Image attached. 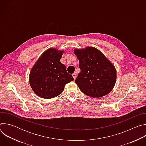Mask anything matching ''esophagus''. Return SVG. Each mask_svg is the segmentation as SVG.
<instances>
[{"label": "esophagus", "instance_id": "obj_1", "mask_svg": "<svg viewBox=\"0 0 146 146\" xmlns=\"http://www.w3.org/2000/svg\"><path fill=\"white\" fill-rule=\"evenodd\" d=\"M72 76H73V78H74V79L75 80V79L76 78V77H77L76 74V73H73V74H72Z\"/></svg>", "mask_w": 146, "mask_h": 146}]
</instances>
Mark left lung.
<instances>
[{"label":"left lung","instance_id":"1","mask_svg":"<svg viewBox=\"0 0 146 146\" xmlns=\"http://www.w3.org/2000/svg\"><path fill=\"white\" fill-rule=\"evenodd\" d=\"M80 72L75 82L84 94L99 98L113 90L116 81L114 66L99 50L94 47L75 50Z\"/></svg>","mask_w":146,"mask_h":146}]
</instances>
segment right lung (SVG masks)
I'll use <instances>...</instances> for the list:
<instances>
[{
	"mask_svg": "<svg viewBox=\"0 0 146 146\" xmlns=\"http://www.w3.org/2000/svg\"><path fill=\"white\" fill-rule=\"evenodd\" d=\"M62 51L54 48L45 51L32 69L29 82L33 91L38 96L50 99L60 95L65 86L74 80L60 62Z\"/></svg>",
	"mask_w": 146,
	"mask_h": 146,
	"instance_id": "1",
	"label": "right lung"
}]
</instances>
